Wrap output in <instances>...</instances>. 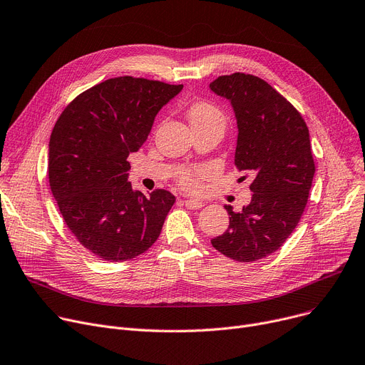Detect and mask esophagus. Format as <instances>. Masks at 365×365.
I'll list each match as a JSON object with an SVG mask.
<instances>
[{"mask_svg": "<svg viewBox=\"0 0 365 365\" xmlns=\"http://www.w3.org/2000/svg\"><path fill=\"white\" fill-rule=\"evenodd\" d=\"M183 205L189 210H200L204 207V202H200V201H192V200H185L183 201Z\"/></svg>", "mask_w": 365, "mask_h": 365, "instance_id": "esophagus-1", "label": "esophagus"}]
</instances>
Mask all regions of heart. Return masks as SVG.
<instances>
[{
  "instance_id": "1",
  "label": "heart",
  "mask_w": 365,
  "mask_h": 365,
  "mask_svg": "<svg viewBox=\"0 0 365 365\" xmlns=\"http://www.w3.org/2000/svg\"><path fill=\"white\" fill-rule=\"evenodd\" d=\"M187 118L193 130L208 126H226V115L210 101H197L187 108ZM212 175L208 167H186L178 175V183L187 192H197Z\"/></svg>"
}]
</instances>
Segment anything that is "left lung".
Segmentation results:
<instances>
[{
	"label": "left lung",
	"mask_w": 365,
	"mask_h": 365,
	"mask_svg": "<svg viewBox=\"0 0 365 365\" xmlns=\"http://www.w3.org/2000/svg\"><path fill=\"white\" fill-rule=\"evenodd\" d=\"M210 88L232 103L239 130L235 164L254 178L251 202L240 212L225 207L229 227L211 245L235 261H257L284 244L305 210L315 173L309 132L301 113L258 76L237 71Z\"/></svg>",
	"instance_id": "8db88e82"
}]
</instances>
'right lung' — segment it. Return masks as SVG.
Listing matches in <instances>:
<instances>
[{
    "mask_svg": "<svg viewBox=\"0 0 365 365\" xmlns=\"http://www.w3.org/2000/svg\"><path fill=\"white\" fill-rule=\"evenodd\" d=\"M183 85L133 76L79 93L50 138L48 179L68 230L104 261L132 259L154 245L176 198L145 197L128 182V157L147 140L154 118Z\"/></svg>",
    "mask_w": 365,
    "mask_h": 365,
    "instance_id": "obj_1",
    "label": "right lung"
}]
</instances>
